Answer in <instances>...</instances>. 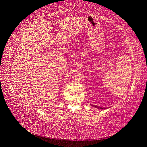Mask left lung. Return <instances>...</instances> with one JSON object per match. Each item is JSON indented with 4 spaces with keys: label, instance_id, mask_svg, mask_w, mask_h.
Here are the masks:
<instances>
[{
    "label": "left lung",
    "instance_id": "left-lung-1",
    "mask_svg": "<svg viewBox=\"0 0 147 147\" xmlns=\"http://www.w3.org/2000/svg\"><path fill=\"white\" fill-rule=\"evenodd\" d=\"M93 105V107H95L98 108V109H102V110H103V109H106V108H104V107H98V106H96V105Z\"/></svg>",
    "mask_w": 147,
    "mask_h": 147
}]
</instances>
